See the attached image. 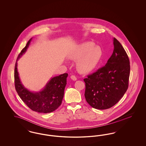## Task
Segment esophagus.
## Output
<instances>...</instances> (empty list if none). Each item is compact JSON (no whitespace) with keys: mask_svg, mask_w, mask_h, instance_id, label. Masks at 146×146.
Returning a JSON list of instances; mask_svg holds the SVG:
<instances>
[{"mask_svg":"<svg viewBox=\"0 0 146 146\" xmlns=\"http://www.w3.org/2000/svg\"><path fill=\"white\" fill-rule=\"evenodd\" d=\"M70 78H71L73 80H74V81H76V79H77L76 76H74V75L71 76H70Z\"/></svg>","mask_w":146,"mask_h":146,"instance_id":"1","label":"esophagus"}]
</instances>
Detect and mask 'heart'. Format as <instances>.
I'll return each mask as SVG.
<instances>
[{
  "label": "heart",
  "mask_w": 146,
  "mask_h": 146,
  "mask_svg": "<svg viewBox=\"0 0 146 146\" xmlns=\"http://www.w3.org/2000/svg\"><path fill=\"white\" fill-rule=\"evenodd\" d=\"M68 57L71 60H78V70L81 73H86L97 67L102 57V50L93 42H85L79 45Z\"/></svg>",
  "instance_id": "1"
}]
</instances>
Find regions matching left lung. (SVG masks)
<instances>
[{
  "label": "left lung",
  "instance_id": "1",
  "mask_svg": "<svg viewBox=\"0 0 146 146\" xmlns=\"http://www.w3.org/2000/svg\"><path fill=\"white\" fill-rule=\"evenodd\" d=\"M113 44V52L106 65L84 79L86 101L98 110H106L114 106L124 96L129 86V57L115 38Z\"/></svg>",
  "mask_w": 146,
  "mask_h": 146
}]
</instances>
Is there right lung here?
<instances>
[{
  "instance_id": "1",
  "label": "right lung",
  "mask_w": 146,
  "mask_h": 146,
  "mask_svg": "<svg viewBox=\"0 0 146 146\" xmlns=\"http://www.w3.org/2000/svg\"><path fill=\"white\" fill-rule=\"evenodd\" d=\"M31 40L32 38L22 50L17 61L26 51ZM17 66L16 62L14 71L15 86L23 102L31 110L38 113H48L57 109L62 101L68 74L64 73L52 78L41 91L33 92L27 90L22 85L19 76Z\"/></svg>"
}]
</instances>
